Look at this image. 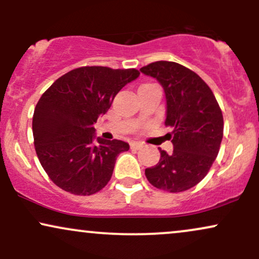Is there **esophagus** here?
Segmentation results:
<instances>
[{"instance_id":"1","label":"esophagus","mask_w":259,"mask_h":259,"mask_svg":"<svg viewBox=\"0 0 259 259\" xmlns=\"http://www.w3.org/2000/svg\"><path fill=\"white\" fill-rule=\"evenodd\" d=\"M142 146H144V145L140 144V142H132V144H130V148H132V150H140Z\"/></svg>"}]
</instances>
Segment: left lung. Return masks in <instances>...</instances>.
Wrapping results in <instances>:
<instances>
[{"label":"left lung","mask_w":259,"mask_h":259,"mask_svg":"<svg viewBox=\"0 0 259 259\" xmlns=\"http://www.w3.org/2000/svg\"><path fill=\"white\" fill-rule=\"evenodd\" d=\"M140 70L164 90L165 125L173 127L168 135L174 146L171 153L158 148L159 162L145 175L157 189L185 191L206 177L218 156L224 129L221 107L209 86L184 65L158 61Z\"/></svg>","instance_id":"obj_1"}]
</instances>
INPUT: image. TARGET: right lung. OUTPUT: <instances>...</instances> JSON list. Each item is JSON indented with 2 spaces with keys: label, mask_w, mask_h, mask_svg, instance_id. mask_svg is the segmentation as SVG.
I'll list each match as a JSON object with an SVG mask.
<instances>
[{
  "label": "right lung",
  "mask_w": 259,
  "mask_h": 259,
  "mask_svg": "<svg viewBox=\"0 0 259 259\" xmlns=\"http://www.w3.org/2000/svg\"><path fill=\"white\" fill-rule=\"evenodd\" d=\"M139 75L136 69L81 67L44 92L32 117L35 151L50 179L62 190L90 196L111 180L118 154L129 150V144L96 138L94 124L108 111L115 95Z\"/></svg>",
  "instance_id": "1"
}]
</instances>
